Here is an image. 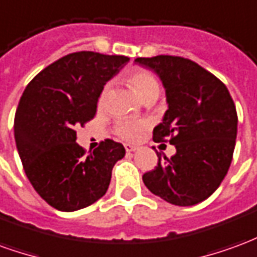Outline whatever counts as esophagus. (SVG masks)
Here are the masks:
<instances>
[{"instance_id": "obj_1", "label": "esophagus", "mask_w": 257, "mask_h": 257, "mask_svg": "<svg viewBox=\"0 0 257 257\" xmlns=\"http://www.w3.org/2000/svg\"><path fill=\"white\" fill-rule=\"evenodd\" d=\"M136 146H132V145H125V150H126V153H132V151H136Z\"/></svg>"}]
</instances>
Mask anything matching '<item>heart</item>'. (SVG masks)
<instances>
[{
  "instance_id": "1",
  "label": "heart",
  "mask_w": 257,
  "mask_h": 257,
  "mask_svg": "<svg viewBox=\"0 0 257 257\" xmlns=\"http://www.w3.org/2000/svg\"><path fill=\"white\" fill-rule=\"evenodd\" d=\"M126 81H128L129 86L134 89V92L136 95L139 96L140 99H149V97H153V96L158 95L160 92V84L156 79V77L153 75L149 71L146 70H135L132 73L128 74L126 77ZM107 88L103 89L100 95V99H99V103H103V99H104V95H106ZM146 123L140 122V121H134V119H121L118 121L117 125H115V134H117L118 138H121L122 140H126V142H134L139 138L140 132L145 129Z\"/></svg>"
}]
</instances>
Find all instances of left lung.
Segmentation results:
<instances>
[{"label":"left lung","mask_w":257,"mask_h":257,"mask_svg":"<svg viewBox=\"0 0 257 257\" xmlns=\"http://www.w3.org/2000/svg\"><path fill=\"white\" fill-rule=\"evenodd\" d=\"M135 63L154 70L167 92L168 110L153 140L176 147L171 158L161 160L157 153V167L143 175L146 187L169 204L202 202L231 164L238 123L231 95L220 79L190 59L160 55Z\"/></svg>","instance_id":"1"}]
</instances>
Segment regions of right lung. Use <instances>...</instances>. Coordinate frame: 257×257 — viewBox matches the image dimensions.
<instances>
[{
    "instance_id": "add662e5",
    "label": "right lung",
    "mask_w": 257,
    "mask_h": 257,
    "mask_svg": "<svg viewBox=\"0 0 257 257\" xmlns=\"http://www.w3.org/2000/svg\"><path fill=\"white\" fill-rule=\"evenodd\" d=\"M126 56L90 51L60 58L31 79L15 114V140L26 176L42 199L63 212L82 209L106 194L121 143L100 142L86 154L77 126L95 117L97 100Z\"/></svg>"
}]
</instances>
